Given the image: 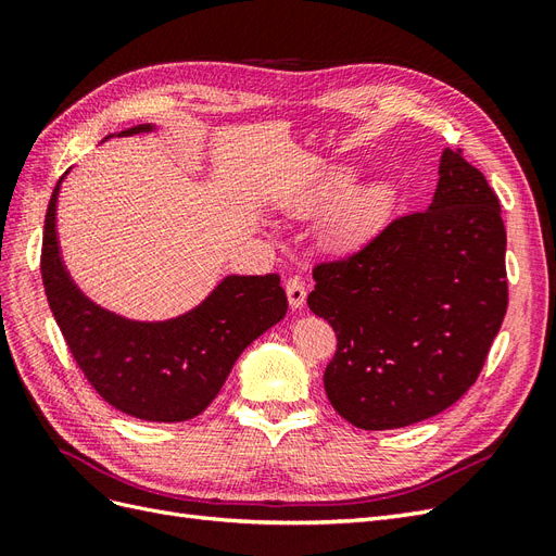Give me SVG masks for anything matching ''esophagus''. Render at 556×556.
<instances>
[{
	"label": "esophagus",
	"mask_w": 556,
	"mask_h": 556,
	"mask_svg": "<svg viewBox=\"0 0 556 556\" xmlns=\"http://www.w3.org/2000/svg\"><path fill=\"white\" fill-rule=\"evenodd\" d=\"M285 292H288V301L292 311H299L304 308L306 304V285L301 278H290L288 282H285Z\"/></svg>",
	"instance_id": "34e87169"
}]
</instances>
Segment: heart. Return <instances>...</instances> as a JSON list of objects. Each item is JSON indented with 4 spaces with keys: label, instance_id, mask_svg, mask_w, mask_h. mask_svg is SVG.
<instances>
[{
    "label": "heart",
    "instance_id": "heart-1",
    "mask_svg": "<svg viewBox=\"0 0 556 556\" xmlns=\"http://www.w3.org/2000/svg\"><path fill=\"white\" fill-rule=\"evenodd\" d=\"M355 182L352 172H333L325 192L315 199V204H329L341 194L348 192L350 185ZM394 192L387 182H371L364 188L348 194L343 204L336 208V213L327 223V241L333 248L352 250L366 243L384 223L387 213L392 208Z\"/></svg>",
    "mask_w": 556,
    "mask_h": 556
}]
</instances>
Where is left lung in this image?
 I'll list each match as a JSON object with an SVG mask.
<instances>
[{
  "label": "left lung",
  "mask_w": 556,
  "mask_h": 556,
  "mask_svg": "<svg viewBox=\"0 0 556 556\" xmlns=\"http://www.w3.org/2000/svg\"><path fill=\"white\" fill-rule=\"evenodd\" d=\"M308 308L339 348L333 410L366 431L422 422L476 382L508 308L506 227L490 182L445 148L427 211L399 217L357 255L319 264Z\"/></svg>",
  "instance_id": "obj_1"
}]
</instances>
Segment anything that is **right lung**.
Here are the masks:
<instances>
[{
  "mask_svg": "<svg viewBox=\"0 0 556 556\" xmlns=\"http://www.w3.org/2000/svg\"><path fill=\"white\" fill-rule=\"evenodd\" d=\"M143 123L111 137L153 131ZM70 174V172H66ZM50 197L41 276L50 313L80 371L113 408L146 422H185L208 408L241 352L288 313L276 274L225 276L208 296L169 319H131L83 292L66 268L58 237V199Z\"/></svg>",
  "mask_w": 556,
  "mask_h": 556,
  "instance_id": "obj_1",
  "label": "right lung"
}]
</instances>
